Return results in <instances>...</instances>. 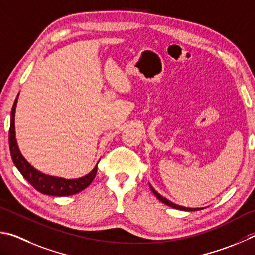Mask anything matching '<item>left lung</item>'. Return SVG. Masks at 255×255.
<instances>
[{
    "instance_id": "left-lung-1",
    "label": "left lung",
    "mask_w": 255,
    "mask_h": 255,
    "mask_svg": "<svg viewBox=\"0 0 255 255\" xmlns=\"http://www.w3.org/2000/svg\"><path fill=\"white\" fill-rule=\"evenodd\" d=\"M150 188H151V190H152V193L154 194L155 197H157V198L160 200V202H162L163 204L168 205V206H170V207H172V208H176V209H180V211H187V212H195V211H199V208H188V207L180 206V205L173 204L172 202H170V200H168L167 198H164L163 196L160 195V194L158 193V191H155L153 187L151 186V185H150ZM200 209H202V208H200Z\"/></svg>"
}]
</instances>
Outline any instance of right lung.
Listing matches in <instances>:
<instances>
[{"instance_id":"right-lung-1","label":"right lung","mask_w":255,"mask_h":255,"mask_svg":"<svg viewBox=\"0 0 255 255\" xmlns=\"http://www.w3.org/2000/svg\"><path fill=\"white\" fill-rule=\"evenodd\" d=\"M17 97L14 101V104L12 106L11 112V124H10V132H8V143H10V152L13 162H14L17 170L21 172L30 185H32L35 189L40 191L41 194L49 195V196H70L79 193V191L84 190L86 187L92 184L94 178L96 176L97 172V164L95 168L88 173V175L84 176L82 178H77V179H66V178L60 177H53L46 175L34 169L31 164L26 161L23 155L21 154L19 146L16 143L15 139V125H14V116H15V109Z\"/></svg>"}]
</instances>
